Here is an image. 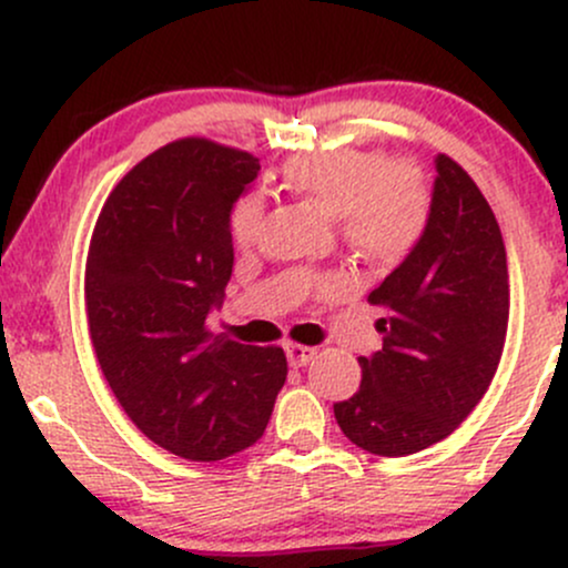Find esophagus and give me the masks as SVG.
Instances as JSON below:
<instances>
[{
	"label": "esophagus",
	"instance_id": "34e87169",
	"mask_svg": "<svg viewBox=\"0 0 568 568\" xmlns=\"http://www.w3.org/2000/svg\"><path fill=\"white\" fill-rule=\"evenodd\" d=\"M285 355H288V363L293 368H302L312 357L317 355L315 347H306V344H296V342H285Z\"/></svg>",
	"mask_w": 568,
	"mask_h": 568
}]
</instances>
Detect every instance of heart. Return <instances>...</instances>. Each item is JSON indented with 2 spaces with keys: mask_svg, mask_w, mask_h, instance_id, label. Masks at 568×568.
<instances>
[{
  "mask_svg": "<svg viewBox=\"0 0 568 568\" xmlns=\"http://www.w3.org/2000/svg\"><path fill=\"white\" fill-rule=\"evenodd\" d=\"M283 184L312 202L352 251L376 264H397L419 245L429 221V189L416 165L384 160L371 149H323L298 154L283 165ZM264 224V197L243 194L230 211L237 247L256 243Z\"/></svg>",
  "mask_w": 568,
  "mask_h": 568,
  "instance_id": "b5f03b06",
  "label": "heart"
}]
</instances>
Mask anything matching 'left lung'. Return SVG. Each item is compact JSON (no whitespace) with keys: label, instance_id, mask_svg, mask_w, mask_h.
Masks as SVG:
<instances>
[{"label":"left lung","instance_id":"8db88e82","mask_svg":"<svg viewBox=\"0 0 568 568\" xmlns=\"http://www.w3.org/2000/svg\"><path fill=\"white\" fill-rule=\"evenodd\" d=\"M427 230L406 262L371 291L384 344L361 357V389L334 403L363 452L408 456L454 433L497 374L510 317L499 224L459 162L435 160Z\"/></svg>","mask_w":568,"mask_h":568}]
</instances>
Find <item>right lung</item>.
Wrapping results in <instances>:
<instances>
[{"instance_id": "obj_1", "label": "right lung", "mask_w": 568, "mask_h": 568, "mask_svg": "<svg viewBox=\"0 0 568 568\" xmlns=\"http://www.w3.org/2000/svg\"><path fill=\"white\" fill-rule=\"evenodd\" d=\"M258 160L207 139L158 149L112 189L84 264L95 357L135 427L175 456L219 462L264 435L285 352L213 336L232 277L230 211Z\"/></svg>"}]
</instances>
